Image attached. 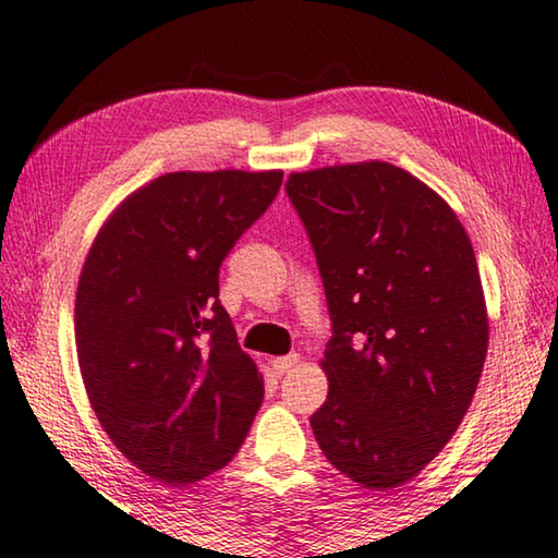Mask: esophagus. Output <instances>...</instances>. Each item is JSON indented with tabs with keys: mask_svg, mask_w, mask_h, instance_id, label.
I'll list each match as a JSON object with an SVG mask.
<instances>
[{
	"mask_svg": "<svg viewBox=\"0 0 558 558\" xmlns=\"http://www.w3.org/2000/svg\"><path fill=\"white\" fill-rule=\"evenodd\" d=\"M298 362H300L298 352H290V355H286V357L270 360V367L276 369V375H286V373H290V369H293V367L298 365Z\"/></svg>",
	"mask_w": 558,
	"mask_h": 558,
	"instance_id": "obj_1",
	"label": "esophagus"
}]
</instances>
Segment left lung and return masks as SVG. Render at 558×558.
Segmentation results:
<instances>
[{
	"label": "left lung",
	"instance_id": "obj_1",
	"mask_svg": "<svg viewBox=\"0 0 558 558\" xmlns=\"http://www.w3.org/2000/svg\"><path fill=\"white\" fill-rule=\"evenodd\" d=\"M286 193L332 323L315 439L350 480L395 489L452 439L482 377L489 325L470 235L385 161L290 173Z\"/></svg>",
	"mask_w": 558,
	"mask_h": 558
}]
</instances>
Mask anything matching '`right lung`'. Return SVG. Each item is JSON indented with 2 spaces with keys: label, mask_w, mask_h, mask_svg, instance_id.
I'll list each match as a JSON object with an SVG mask.
<instances>
[{
  "label": "right lung",
  "mask_w": 558,
  "mask_h": 558,
  "mask_svg": "<svg viewBox=\"0 0 558 558\" xmlns=\"http://www.w3.org/2000/svg\"><path fill=\"white\" fill-rule=\"evenodd\" d=\"M280 185L282 171L166 173L113 210L86 255L74 327L88 402L158 482L226 466L263 404L218 272Z\"/></svg>",
  "instance_id": "obj_1"
}]
</instances>
